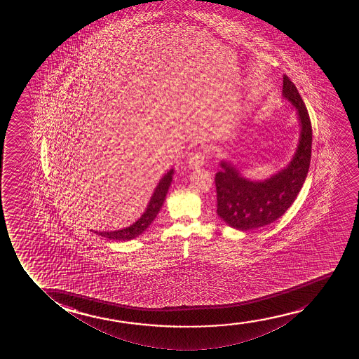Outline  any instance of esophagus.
Here are the masks:
<instances>
[{
	"instance_id": "1",
	"label": "esophagus",
	"mask_w": 359,
	"mask_h": 359,
	"mask_svg": "<svg viewBox=\"0 0 359 359\" xmlns=\"http://www.w3.org/2000/svg\"><path fill=\"white\" fill-rule=\"evenodd\" d=\"M205 154L202 152H194L190 154V157H189V165L191 168H200L205 164Z\"/></svg>"
}]
</instances>
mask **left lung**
<instances>
[{"instance_id":"8db88e82","label":"left lung","mask_w":359,"mask_h":359,"mask_svg":"<svg viewBox=\"0 0 359 359\" xmlns=\"http://www.w3.org/2000/svg\"><path fill=\"white\" fill-rule=\"evenodd\" d=\"M283 95L297 109L302 126L299 144L288 167L265 182H250L231 164L222 162L223 170L215 177L217 215L239 231L260 228L278 219L294 202L309 170L313 142L309 114L298 89L285 74Z\"/></svg>"}]
</instances>
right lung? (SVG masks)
<instances>
[{
    "instance_id": "obj_1",
    "label": "right lung",
    "mask_w": 359,
    "mask_h": 359,
    "mask_svg": "<svg viewBox=\"0 0 359 359\" xmlns=\"http://www.w3.org/2000/svg\"><path fill=\"white\" fill-rule=\"evenodd\" d=\"M172 174H174V169H170L169 172L161 179V182L158 184L156 190L153 192L151 201L148 203L146 211L143 213L142 217L135 222L133 226H128L125 229H120V231H94L99 236L108 238V239H113V241H131L136 236H141L143 231L147 229L149 224L154 221V218L157 217L158 212L162 208L163 202L165 200L167 196L168 189L170 187L172 182Z\"/></svg>"
}]
</instances>
